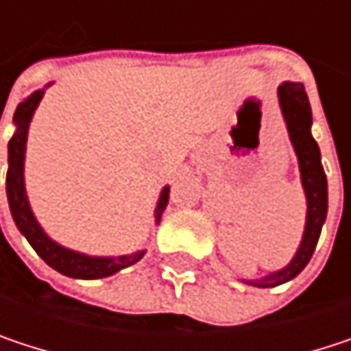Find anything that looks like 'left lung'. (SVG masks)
Wrapping results in <instances>:
<instances>
[{
	"instance_id": "obj_1",
	"label": "left lung",
	"mask_w": 351,
	"mask_h": 351,
	"mask_svg": "<svg viewBox=\"0 0 351 351\" xmlns=\"http://www.w3.org/2000/svg\"><path fill=\"white\" fill-rule=\"evenodd\" d=\"M278 101L280 109L289 128L291 142L295 146L299 169H301V180L307 195V226L303 234V242L299 245L293 262L272 272L260 280H247L254 287H278L291 278H295L311 260L315 245L321 236L323 221L327 217V178L321 167V154L319 146L311 136V106L305 93V87L301 83H282L278 87Z\"/></svg>"
}]
</instances>
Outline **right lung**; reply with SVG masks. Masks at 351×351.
<instances>
[{
	"instance_id": "right-lung-1",
	"label": "right lung",
	"mask_w": 351,
	"mask_h": 351,
	"mask_svg": "<svg viewBox=\"0 0 351 351\" xmlns=\"http://www.w3.org/2000/svg\"><path fill=\"white\" fill-rule=\"evenodd\" d=\"M44 95V89L34 91L26 101H22L16 113H14V123H16V134L12 136L8 144V176H5V191H8V203L12 217L18 226V230L26 236V240L36 250V254L54 270H58L64 276L71 278H104L109 274H115L121 268H128L136 264L144 252L128 254V256H117V258H93L85 256L73 250H66L56 242H52L42 228L38 226L36 217L32 215V209L28 205L26 197V186H24V152H26V138H28V125L32 119V113L40 104ZM169 203V186L162 189L158 207H156V221H160V215Z\"/></svg>"
}]
</instances>
